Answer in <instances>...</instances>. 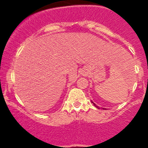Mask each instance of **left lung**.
I'll return each mask as SVG.
<instances>
[{
    "instance_id": "8db88e82",
    "label": "left lung",
    "mask_w": 148,
    "mask_h": 148,
    "mask_svg": "<svg viewBox=\"0 0 148 148\" xmlns=\"http://www.w3.org/2000/svg\"><path fill=\"white\" fill-rule=\"evenodd\" d=\"M92 103H93V104H94V105H95V107H97V108H98V106H97V105H96V104H95V103H94V102H92Z\"/></svg>"
}]
</instances>
